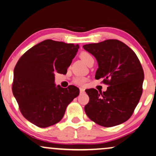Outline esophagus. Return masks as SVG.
<instances>
[{
	"mask_svg": "<svg viewBox=\"0 0 156 156\" xmlns=\"http://www.w3.org/2000/svg\"><path fill=\"white\" fill-rule=\"evenodd\" d=\"M80 92L81 93H84L85 92V89L83 88H80Z\"/></svg>",
	"mask_w": 156,
	"mask_h": 156,
	"instance_id": "obj_1",
	"label": "esophagus"
}]
</instances>
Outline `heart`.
Segmentation results:
<instances>
[{"mask_svg": "<svg viewBox=\"0 0 156 156\" xmlns=\"http://www.w3.org/2000/svg\"><path fill=\"white\" fill-rule=\"evenodd\" d=\"M80 56L82 58L83 61L86 63H88L90 59L93 58L92 55H91L90 53H87V52H83V53H80ZM86 81V78L81 76H77L74 78L73 80L74 83L76 85H78V86H81V85L83 84Z\"/></svg>", "mask_w": 156, "mask_h": 156, "instance_id": "1", "label": "heart"}]
</instances>
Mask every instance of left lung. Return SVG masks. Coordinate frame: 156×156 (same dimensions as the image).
I'll list each match as a JSON object with an SVG mask.
<instances>
[{"label": "left lung", "instance_id": "left-lung-1", "mask_svg": "<svg viewBox=\"0 0 156 156\" xmlns=\"http://www.w3.org/2000/svg\"><path fill=\"white\" fill-rule=\"evenodd\" d=\"M97 60L95 79L103 78L106 91L87 89L89 102L85 112L91 120L104 127L126 122L132 115L143 92L144 73L131 48L118 40H106L84 45Z\"/></svg>", "mask_w": 156, "mask_h": 156}]
</instances>
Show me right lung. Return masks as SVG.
<instances>
[{"label":"right lung","mask_w":156,"mask_h":156,"mask_svg":"<svg viewBox=\"0 0 156 156\" xmlns=\"http://www.w3.org/2000/svg\"><path fill=\"white\" fill-rule=\"evenodd\" d=\"M78 44L45 40L27 51L13 71L12 90L22 115L40 128L58 123L79 88L55 86V74H66Z\"/></svg>","instance_id":"obj_1"}]
</instances>
